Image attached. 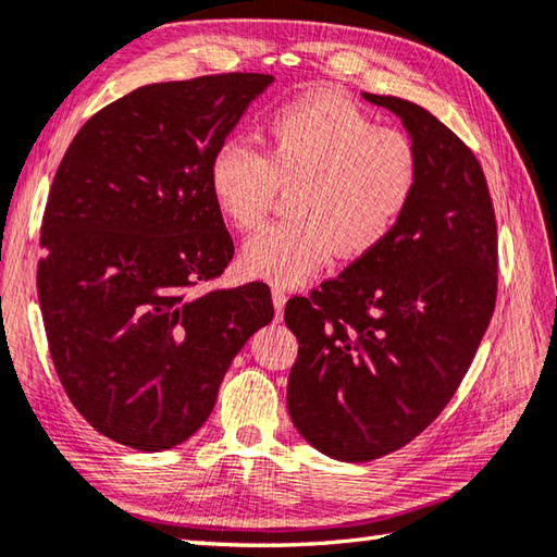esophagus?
<instances>
[{
    "label": "esophagus",
    "instance_id": "esophagus-1",
    "mask_svg": "<svg viewBox=\"0 0 557 557\" xmlns=\"http://www.w3.org/2000/svg\"><path fill=\"white\" fill-rule=\"evenodd\" d=\"M272 304H275V315L282 319V311H285V304H287V292L282 287H272Z\"/></svg>",
    "mask_w": 557,
    "mask_h": 557
}]
</instances>
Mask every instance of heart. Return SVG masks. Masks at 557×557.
I'll list each match as a JSON object with an SVG mask.
<instances>
[{
  "instance_id": "b5f03b06",
  "label": "heart",
  "mask_w": 557,
  "mask_h": 557,
  "mask_svg": "<svg viewBox=\"0 0 557 557\" xmlns=\"http://www.w3.org/2000/svg\"><path fill=\"white\" fill-rule=\"evenodd\" d=\"M418 181L412 139L376 127L333 89L277 108L263 154L228 141L210 163L212 200L238 232L256 228L277 190L289 188L287 220L256 232L238 258L248 277L275 285L307 280L333 250L347 260L372 253L394 234Z\"/></svg>"
}]
</instances>
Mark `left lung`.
<instances>
[{
  "label": "left lung",
  "mask_w": 557,
  "mask_h": 557,
  "mask_svg": "<svg viewBox=\"0 0 557 557\" xmlns=\"http://www.w3.org/2000/svg\"><path fill=\"white\" fill-rule=\"evenodd\" d=\"M364 98L410 133L416 198L376 250L285 307L299 343L287 386L294 428L352 463L398 451L440 418L497 299V224L475 154L418 103Z\"/></svg>",
  "instance_id": "obj_1"
}]
</instances>
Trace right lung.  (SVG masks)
<instances>
[{"label": "right lung", "mask_w": 557, "mask_h": 557, "mask_svg": "<svg viewBox=\"0 0 557 557\" xmlns=\"http://www.w3.org/2000/svg\"><path fill=\"white\" fill-rule=\"evenodd\" d=\"M275 76L139 86L91 115L54 173L38 299L64 394L91 428L163 451L202 428L270 287L195 292L234 258L210 163Z\"/></svg>", "instance_id": "1"}]
</instances>
